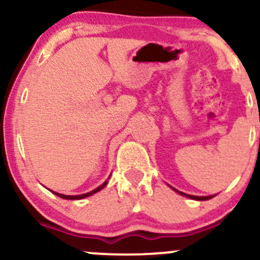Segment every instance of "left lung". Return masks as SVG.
<instances>
[{"label":"left lung","instance_id":"1","mask_svg":"<svg viewBox=\"0 0 260 260\" xmlns=\"http://www.w3.org/2000/svg\"><path fill=\"white\" fill-rule=\"evenodd\" d=\"M170 188H172V189L175 190V192H177L178 194H181V196H183V197H187V198H189V199H193V201H208V199H211L213 198V197H215V196H207V197H198V196H192V194H186V193H183V192H180V190H177L176 189V188H174V187H171V186H169Z\"/></svg>","mask_w":260,"mask_h":260}]
</instances>
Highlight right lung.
<instances>
[{
	"mask_svg": "<svg viewBox=\"0 0 260 260\" xmlns=\"http://www.w3.org/2000/svg\"><path fill=\"white\" fill-rule=\"evenodd\" d=\"M109 178H110V177H109ZM109 178H107V180H109ZM107 180H106L105 182H104V183L101 184V186H99L98 188H95V189L91 190V192L84 193V194H79V196H66V194H61V193L55 192V190H51V192L53 193V194L58 196L59 198L70 199V201H77V199H83V198H86V197H90V196H92V194H95V193H98V192H99V190L103 189V188H105V186L107 184Z\"/></svg>",
	"mask_w": 260,
	"mask_h": 260,
	"instance_id": "1",
	"label": "right lung"
}]
</instances>
